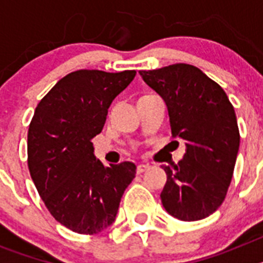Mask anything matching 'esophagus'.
<instances>
[{
	"instance_id": "obj_1",
	"label": "esophagus",
	"mask_w": 263,
	"mask_h": 263,
	"mask_svg": "<svg viewBox=\"0 0 263 263\" xmlns=\"http://www.w3.org/2000/svg\"><path fill=\"white\" fill-rule=\"evenodd\" d=\"M148 164L147 163H141V164H138V166H137V174H142V173H145L146 170L148 168Z\"/></svg>"
}]
</instances>
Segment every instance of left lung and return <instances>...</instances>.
<instances>
[{"mask_svg":"<svg viewBox=\"0 0 263 263\" xmlns=\"http://www.w3.org/2000/svg\"><path fill=\"white\" fill-rule=\"evenodd\" d=\"M167 105L171 133L185 142L176 166H162L164 210L182 221L208 217L222 204L240 148L234 108L217 83L195 66L178 63L139 71Z\"/></svg>","mask_w":263,"mask_h":263,"instance_id":"8db88e82","label":"left lung"}]
</instances>
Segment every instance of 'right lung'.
Returning <instances> with one entry per match:
<instances>
[{
    "mask_svg": "<svg viewBox=\"0 0 263 263\" xmlns=\"http://www.w3.org/2000/svg\"><path fill=\"white\" fill-rule=\"evenodd\" d=\"M136 73L79 69L60 79L36 106L27 134L30 175L51 215L72 232L96 234L110 227L136 178V164L105 167L90 142Z\"/></svg>",
    "mask_w": 263,
    "mask_h": 263,
    "instance_id": "add662e5",
    "label": "right lung"
}]
</instances>
